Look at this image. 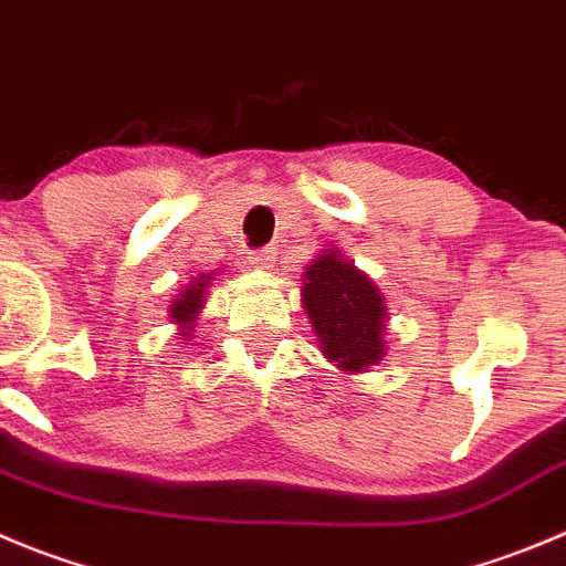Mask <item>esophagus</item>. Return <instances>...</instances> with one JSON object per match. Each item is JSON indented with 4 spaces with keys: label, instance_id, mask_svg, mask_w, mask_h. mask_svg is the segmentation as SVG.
Returning a JSON list of instances; mask_svg holds the SVG:
<instances>
[{
    "label": "esophagus",
    "instance_id": "esophagus-1",
    "mask_svg": "<svg viewBox=\"0 0 566 566\" xmlns=\"http://www.w3.org/2000/svg\"><path fill=\"white\" fill-rule=\"evenodd\" d=\"M250 263L255 269H272L274 266V250L272 247H263V250L250 252Z\"/></svg>",
    "mask_w": 566,
    "mask_h": 566
}]
</instances>
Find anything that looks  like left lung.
Masks as SVG:
<instances>
[{"label":"left lung","instance_id":"8db88e82","mask_svg":"<svg viewBox=\"0 0 566 566\" xmlns=\"http://www.w3.org/2000/svg\"><path fill=\"white\" fill-rule=\"evenodd\" d=\"M303 305L322 353L344 373H360L384 358L386 305L367 274L327 250L305 266Z\"/></svg>","mask_w":566,"mask_h":566}]
</instances>
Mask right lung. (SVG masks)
Instances as JSON below:
<instances>
[{
    "instance_id": "right-lung-1",
    "label": "right lung",
    "mask_w": 566,
    "mask_h": 566,
    "mask_svg": "<svg viewBox=\"0 0 566 566\" xmlns=\"http://www.w3.org/2000/svg\"><path fill=\"white\" fill-rule=\"evenodd\" d=\"M208 283H211V274H199V277L191 280V286L182 289L175 297V303H171L169 319L175 322V325H180V336H188V331H191L193 322H197L199 308L206 303Z\"/></svg>"
}]
</instances>
